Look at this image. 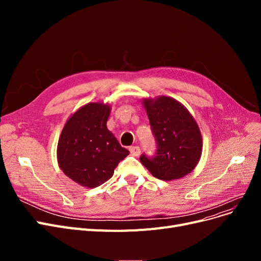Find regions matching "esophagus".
I'll return each instance as SVG.
<instances>
[{
    "mask_svg": "<svg viewBox=\"0 0 261 261\" xmlns=\"http://www.w3.org/2000/svg\"><path fill=\"white\" fill-rule=\"evenodd\" d=\"M129 151H130V154L134 155V156H138L140 154V149L139 147L137 146H133L129 148Z\"/></svg>",
    "mask_w": 261,
    "mask_h": 261,
    "instance_id": "34e87169",
    "label": "esophagus"
}]
</instances>
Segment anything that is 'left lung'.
<instances>
[{"label":"left lung","mask_w":261,"mask_h":261,"mask_svg":"<svg viewBox=\"0 0 261 261\" xmlns=\"http://www.w3.org/2000/svg\"><path fill=\"white\" fill-rule=\"evenodd\" d=\"M155 137L158 150L154 158L140 156L151 174L163 180L178 179L191 173L202 152L199 126L188 110L168 96L143 99Z\"/></svg>","instance_id":"obj_1"}]
</instances>
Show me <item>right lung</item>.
<instances>
[{
	"label": "right lung",
	"instance_id": "add662e5",
	"mask_svg": "<svg viewBox=\"0 0 261 261\" xmlns=\"http://www.w3.org/2000/svg\"><path fill=\"white\" fill-rule=\"evenodd\" d=\"M111 106L89 102L68 117L59 138L60 169L78 185L94 188L112 177L129 154L107 127Z\"/></svg>",
	"mask_w": 261,
	"mask_h": 261
}]
</instances>
